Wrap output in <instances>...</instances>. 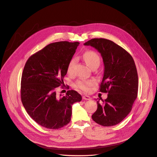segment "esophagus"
<instances>
[{
  "label": "esophagus",
  "mask_w": 157,
  "mask_h": 157,
  "mask_svg": "<svg viewBox=\"0 0 157 157\" xmlns=\"http://www.w3.org/2000/svg\"><path fill=\"white\" fill-rule=\"evenodd\" d=\"M82 99L83 100H90L91 99V97H89V96H86V95H84V96H82Z\"/></svg>",
  "instance_id": "34e87169"
}]
</instances>
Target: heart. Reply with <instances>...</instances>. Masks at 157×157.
I'll return each mask as SVG.
<instances>
[{
    "label": "heart",
    "mask_w": 157,
    "mask_h": 157,
    "mask_svg": "<svg viewBox=\"0 0 157 157\" xmlns=\"http://www.w3.org/2000/svg\"><path fill=\"white\" fill-rule=\"evenodd\" d=\"M83 59L86 62L89 67L91 69L95 66H98L100 63V58L97 52L93 50H88L85 52L82 56ZM76 59L75 58H72L67 66V72L71 73L74 69V67L76 64ZM94 85V81L92 80H84L81 79L78 80L76 82V86L78 88L84 91H88L90 90V88Z\"/></svg>",
    "instance_id": "heart-1"
}]
</instances>
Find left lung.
<instances>
[{
  "label": "left lung",
  "mask_w": 157,
  "mask_h": 157,
  "mask_svg": "<svg viewBox=\"0 0 157 157\" xmlns=\"http://www.w3.org/2000/svg\"><path fill=\"white\" fill-rule=\"evenodd\" d=\"M97 49L103 59L104 72L100 91L107 98L97 101L92 119L103 126L120 123L132 109L137 98L138 76L132 56L122 47L105 38H93L85 43Z\"/></svg>",
  "instance_id": "1"
}]
</instances>
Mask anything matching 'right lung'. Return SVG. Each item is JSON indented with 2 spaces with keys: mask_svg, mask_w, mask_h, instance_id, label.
Here are the masks:
<instances>
[{
  "mask_svg": "<svg viewBox=\"0 0 157 157\" xmlns=\"http://www.w3.org/2000/svg\"><path fill=\"white\" fill-rule=\"evenodd\" d=\"M79 42L52 43L31 56L26 61L21 82V98L29 116L40 126L58 129L69 123L72 105L82 97L69 90L59 96L57 88L64 85L67 66Z\"/></svg>",
  "mask_w": 157,
  "mask_h": 157,
  "instance_id": "1",
  "label": "right lung"
}]
</instances>
